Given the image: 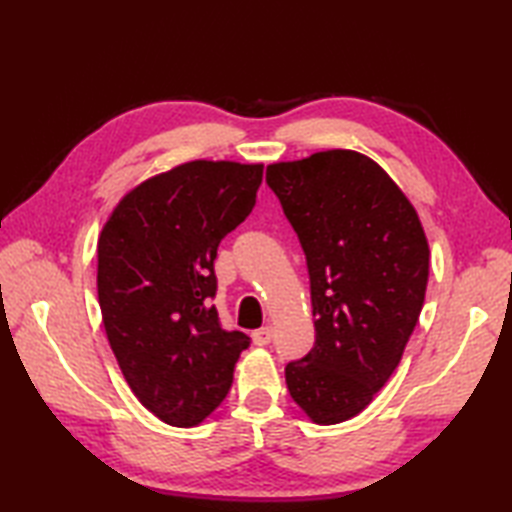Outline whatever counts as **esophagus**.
<instances>
[{"label":"esophagus","instance_id":"34e87169","mask_svg":"<svg viewBox=\"0 0 512 512\" xmlns=\"http://www.w3.org/2000/svg\"><path fill=\"white\" fill-rule=\"evenodd\" d=\"M270 341H273V328H270V325H266V328H259V330L253 332V343H255V345L264 347V345H268Z\"/></svg>","mask_w":512,"mask_h":512}]
</instances>
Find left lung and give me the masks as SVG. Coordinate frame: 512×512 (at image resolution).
<instances>
[{
    "label": "left lung",
    "instance_id": "1",
    "mask_svg": "<svg viewBox=\"0 0 512 512\" xmlns=\"http://www.w3.org/2000/svg\"><path fill=\"white\" fill-rule=\"evenodd\" d=\"M306 253L314 347L286 365L292 400L317 424L354 418L398 367L429 279L420 217L389 173L328 149L266 167Z\"/></svg>",
    "mask_w": 512,
    "mask_h": 512
}]
</instances>
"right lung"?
I'll use <instances>...</instances> for the list:
<instances>
[{"mask_svg": "<svg viewBox=\"0 0 512 512\" xmlns=\"http://www.w3.org/2000/svg\"><path fill=\"white\" fill-rule=\"evenodd\" d=\"M264 165L191 160L140 182L99 235V306L134 396L171 427H195L226 398L250 339L222 330L213 262L253 211Z\"/></svg>", "mask_w": 512, "mask_h": 512, "instance_id": "add662e5", "label": "right lung"}]
</instances>
